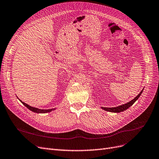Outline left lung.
I'll list each match as a JSON object with an SVG mask.
<instances>
[{"label":"left lung","instance_id":"1","mask_svg":"<svg viewBox=\"0 0 159 159\" xmlns=\"http://www.w3.org/2000/svg\"><path fill=\"white\" fill-rule=\"evenodd\" d=\"M143 90L140 92V93L136 97L134 98L132 100H131L130 102H129L125 104H123L122 105H120V106L118 107H101L102 109H104L105 111H109V112H112V113H120V112H122V111H124L125 110H126L127 109H128L130 106L135 103L137 99H138V98H139V96L142 94V93L143 92Z\"/></svg>","mask_w":159,"mask_h":159}]
</instances>
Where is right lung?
I'll use <instances>...</instances> for the list:
<instances>
[{"label":"right lung","mask_w":159,"mask_h":159,"mask_svg":"<svg viewBox=\"0 0 159 159\" xmlns=\"http://www.w3.org/2000/svg\"><path fill=\"white\" fill-rule=\"evenodd\" d=\"M19 100L25 105V106L26 107H27L29 110L33 111V112H34V113H50L52 111H54L56 109H39V108H36V107H31L30 106V105H29L27 104H26L25 103L23 102L21 100H20V99H19Z\"/></svg>","instance_id":"right-lung-1"}]
</instances>
